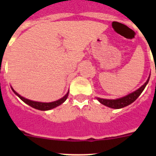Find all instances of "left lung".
I'll use <instances>...</instances> for the list:
<instances>
[{
    "instance_id": "8db88e82",
    "label": "left lung",
    "mask_w": 156,
    "mask_h": 156,
    "mask_svg": "<svg viewBox=\"0 0 156 156\" xmlns=\"http://www.w3.org/2000/svg\"><path fill=\"white\" fill-rule=\"evenodd\" d=\"M149 78L150 76L148 77V79L147 80V81L144 83V84H143L137 90H135V91L126 95L124 97L120 98L118 99H103L100 98H97V99L98 100V101L100 103H101L104 105L108 106V107L112 108H122L123 107H126V106L129 105L131 103H133L140 96V94L142 93V91L144 90V88H145L146 85L148 84V81H149Z\"/></svg>"
}]
</instances>
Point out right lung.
Returning a JSON list of instances; mask_svg holds the SVG:
<instances>
[{
  "label": "right lung",
  "instance_id": "right-lung-1",
  "mask_svg": "<svg viewBox=\"0 0 156 156\" xmlns=\"http://www.w3.org/2000/svg\"><path fill=\"white\" fill-rule=\"evenodd\" d=\"M12 90H13L14 93L16 94L17 95L18 97L21 99L22 101H24L26 104L29 105L31 106V107H33V108H36V109L41 110V111H46V110L52 109V108H55V107H57V106L62 105L63 102H64L67 99L69 93V91L67 92V94L65 95L64 97L62 98L61 99H59V100H58V101H52V102L46 103V102H39V101H31V100H29V99H27V98H25L22 97L20 94H19L17 92L15 91L12 87Z\"/></svg>",
  "mask_w": 156,
  "mask_h": 156
}]
</instances>
